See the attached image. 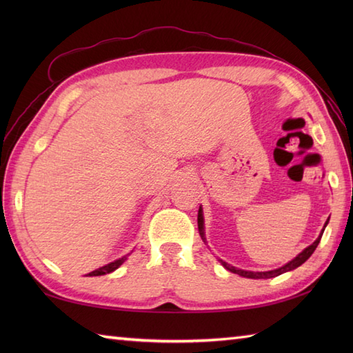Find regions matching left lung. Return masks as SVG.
Here are the masks:
<instances>
[{
    "label": "left lung",
    "instance_id": "left-lung-1",
    "mask_svg": "<svg viewBox=\"0 0 353 353\" xmlns=\"http://www.w3.org/2000/svg\"><path fill=\"white\" fill-rule=\"evenodd\" d=\"M197 223H199L200 236H201V239H203V241L206 243V236H205V219H203V209H201V206L199 208ZM327 223H329V219H327V221L325 223V226H323V229H321L320 235H319V238L316 239V241H314L311 245L306 247L305 250H302L301 253H299L294 259H291L290 262H287V264L279 267V268H276V270H268V272H250V270H241V268H236V267H234V265H230V264H228V262H224L223 259H219V261L221 262V265H223L224 268L229 270V272L236 273V274L243 276V277H249V279H270V277L279 276V274H282V273H287V272H291V270L301 267V265L303 264V262H305L306 259H308V258L311 256V254L314 253V250L317 249V245H319V243H320L321 235H323L325 228L327 226Z\"/></svg>",
    "mask_w": 353,
    "mask_h": 353
}]
</instances>
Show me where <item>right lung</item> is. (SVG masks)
<instances>
[{"label":"right lung","instance_id":"1","mask_svg":"<svg viewBox=\"0 0 353 353\" xmlns=\"http://www.w3.org/2000/svg\"><path fill=\"white\" fill-rule=\"evenodd\" d=\"M129 254H130V253H129ZM129 254H124L123 258H119V259H117V261H114V262H110V264H106V265H103V267H100V268H97V270H94V272L88 273L86 276H103V274H108V273L115 272V270H117L119 265H123V262L127 261V256H129Z\"/></svg>","mask_w":353,"mask_h":353}]
</instances>
